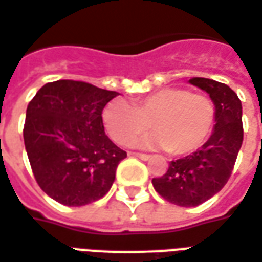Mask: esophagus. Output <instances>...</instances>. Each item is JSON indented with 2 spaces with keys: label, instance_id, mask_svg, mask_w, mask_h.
Returning <instances> with one entry per match:
<instances>
[{
  "label": "esophagus",
  "instance_id": "1",
  "mask_svg": "<svg viewBox=\"0 0 262 262\" xmlns=\"http://www.w3.org/2000/svg\"><path fill=\"white\" fill-rule=\"evenodd\" d=\"M129 155H130V156L139 157V159H142V160H149V159H150L149 155H146V153H137V151H130Z\"/></svg>",
  "mask_w": 262,
  "mask_h": 262
}]
</instances>
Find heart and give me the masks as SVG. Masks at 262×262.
Here are the masks:
<instances>
[{"mask_svg": "<svg viewBox=\"0 0 262 262\" xmlns=\"http://www.w3.org/2000/svg\"><path fill=\"white\" fill-rule=\"evenodd\" d=\"M102 118L107 135L120 146H130L151 125L156 135L146 143L164 147L173 156H186L207 142L217 107L206 93L170 86L136 99L133 105L112 100Z\"/></svg>", "mask_w": 262, "mask_h": 262, "instance_id": "obj_1", "label": "heart"}]
</instances>
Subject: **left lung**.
I'll return each instance as SVG.
<instances>
[{
	"label": "left lung",
	"instance_id": "8db88e82",
	"mask_svg": "<svg viewBox=\"0 0 262 262\" xmlns=\"http://www.w3.org/2000/svg\"><path fill=\"white\" fill-rule=\"evenodd\" d=\"M190 83L210 95L217 107L213 135L201 149L169 163V169L153 179V187L164 200L182 207H195L226 186L243 144L241 100L226 83L191 78Z\"/></svg>",
	"mask_w": 262,
	"mask_h": 262
}]
</instances>
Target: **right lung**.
<instances>
[{
    "label": "right lung",
    "mask_w": 262,
    "mask_h": 262,
    "mask_svg": "<svg viewBox=\"0 0 262 262\" xmlns=\"http://www.w3.org/2000/svg\"><path fill=\"white\" fill-rule=\"evenodd\" d=\"M119 93L82 80L49 82L27 107L24 142L38 186L69 207L111 190L127 155L106 136L102 112Z\"/></svg>",
    "instance_id": "add662e5"
}]
</instances>
